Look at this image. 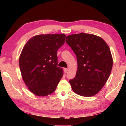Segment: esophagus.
I'll use <instances>...</instances> for the list:
<instances>
[{"label": "esophagus", "mask_w": 126, "mask_h": 126, "mask_svg": "<svg viewBox=\"0 0 126 126\" xmlns=\"http://www.w3.org/2000/svg\"><path fill=\"white\" fill-rule=\"evenodd\" d=\"M68 68H64V72H65V73H67V72H68Z\"/></svg>", "instance_id": "1"}]
</instances>
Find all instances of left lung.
<instances>
[{
    "mask_svg": "<svg viewBox=\"0 0 126 126\" xmlns=\"http://www.w3.org/2000/svg\"><path fill=\"white\" fill-rule=\"evenodd\" d=\"M65 42L77 59L76 76L69 80L72 90L84 97L96 94L112 71L113 59L109 47L101 37L84 33L68 35Z\"/></svg>",
    "mask_w": 126,
    "mask_h": 126,
    "instance_id": "obj_1",
    "label": "left lung"
}]
</instances>
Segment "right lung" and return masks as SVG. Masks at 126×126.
Wrapping results in <instances>:
<instances>
[{
  "mask_svg": "<svg viewBox=\"0 0 126 126\" xmlns=\"http://www.w3.org/2000/svg\"><path fill=\"white\" fill-rule=\"evenodd\" d=\"M63 34L35 35L25 44L19 57L22 78L29 91L46 96L56 89L63 75L58 67L57 50L65 42Z\"/></svg>",
  "mask_w": 126,
  "mask_h": 126,
  "instance_id": "right-lung-1",
  "label": "right lung"
}]
</instances>
